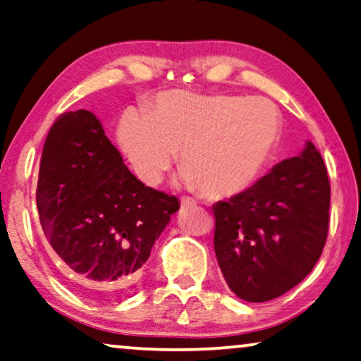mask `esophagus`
Returning <instances> with one entry per match:
<instances>
[{
	"label": "esophagus",
	"instance_id": "esophagus-1",
	"mask_svg": "<svg viewBox=\"0 0 361 361\" xmlns=\"http://www.w3.org/2000/svg\"><path fill=\"white\" fill-rule=\"evenodd\" d=\"M196 206V201L191 197H181V207H191Z\"/></svg>",
	"mask_w": 361,
	"mask_h": 361
}]
</instances>
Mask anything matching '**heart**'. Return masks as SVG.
<instances>
[{
  "label": "heart",
  "mask_w": 361,
  "mask_h": 361,
  "mask_svg": "<svg viewBox=\"0 0 361 361\" xmlns=\"http://www.w3.org/2000/svg\"><path fill=\"white\" fill-rule=\"evenodd\" d=\"M282 129L281 111L266 99L169 90L144 113L123 115L118 142L146 186H157L180 152L185 185L207 197H228L259 180Z\"/></svg>",
  "instance_id": "obj_1"
}]
</instances>
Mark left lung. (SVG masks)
Here are the masks:
<instances>
[{
  "label": "left lung",
  "mask_w": 361,
  "mask_h": 361,
  "mask_svg": "<svg viewBox=\"0 0 361 361\" xmlns=\"http://www.w3.org/2000/svg\"><path fill=\"white\" fill-rule=\"evenodd\" d=\"M329 204L324 160L310 141L246 191L215 202V256L236 297L261 303L303 281L326 245Z\"/></svg>",
  "instance_id": "1"
}]
</instances>
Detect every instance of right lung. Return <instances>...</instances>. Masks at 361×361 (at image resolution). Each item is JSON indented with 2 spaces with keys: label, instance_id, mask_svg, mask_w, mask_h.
Here are the masks:
<instances>
[{
  "label": "right lung",
  "instance_id": "1",
  "mask_svg": "<svg viewBox=\"0 0 361 361\" xmlns=\"http://www.w3.org/2000/svg\"><path fill=\"white\" fill-rule=\"evenodd\" d=\"M37 209L48 243L82 292L121 297L180 201L137 180L94 113L56 118L42 150Z\"/></svg>",
  "mask_w": 361,
  "mask_h": 361
}]
</instances>
